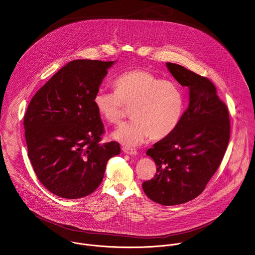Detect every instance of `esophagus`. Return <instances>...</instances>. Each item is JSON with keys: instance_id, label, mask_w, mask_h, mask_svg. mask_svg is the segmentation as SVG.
Here are the masks:
<instances>
[{"instance_id": "esophagus-1", "label": "esophagus", "mask_w": 255, "mask_h": 255, "mask_svg": "<svg viewBox=\"0 0 255 255\" xmlns=\"http://www.w3.org/2000/svg\"><path fill=\"white\" fill-rule=\"evenodd\" d=\"M122 150L126 153V154H129V155H136L137 154V150L135 148H132V147H126L124 146L122 148Z\"/></svg>"}]
</instances>
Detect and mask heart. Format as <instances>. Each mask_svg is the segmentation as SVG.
<instances>
[{"label": "heart", "mask_w": 255, "mask_h": 255, "mask_svg": "<svg viewBox=\"0 0 255 255\" xmlns=\"http://www.w3.org/2000/svg\"><path fill=\"white\" fill-rule=\"evenodd\" d=\"M116 91L100 87L93 102L99 115L112 124L118 123L131 108L129 122L122 123L113 137L124 145L136 146L146 137L159 139L170 135L179 123L184 110V97L175 82L134 69L118 76Z\"/></svg>", "instance_id": "heart-1"}]
</instances>
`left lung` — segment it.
<instances>
[{
    "mask_svg": "<svg viewBox=\"0 0 255 255\" xmlns=\"http://www.w3.org/2000/svg\"><path fill=\"white\" fill-rule=\"evenodd\" d=\"M166 65L188 88L189 105L176 129L147 149L157 172L142 189L153 202L175 206L199 196L215 175L229 142L230 119L210 79L177 64Z\"/></svg>",
    "mask_w": 255,
    "mask_h": 255,
    "instance_id": "8db88e82",
    "label": "left lung"
}]
</instances>
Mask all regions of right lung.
<instances>
[{"label":"right lung","instance_id":"right-lung-1","mask_svg":"<svg viewBox=\"0 0 255 255\" xmlns=\"http://www.w3.org/2000/svg\"><path fill=\"white\" fill-rule=\"evenodd\" d=\"M114 61L74 60L32 98L24 117L28 157L42 185L78 199L94 192L107 162L120 153L117 141L102 143L105 127L93 98Z\"/></svg>","mask_w":255,"mask_h":255}]
</instances>
